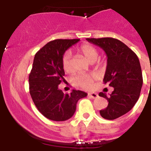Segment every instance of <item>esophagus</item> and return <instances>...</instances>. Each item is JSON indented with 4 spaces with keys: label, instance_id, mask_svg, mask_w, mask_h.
Wrapping results in <instances>:
<instances>
[{
    "label": "esophagus",
    "instance_id": "1",
    "mask_svg": "<svg viewBox=\"0 0 151 151\" xmlns=\"http://www.w3.org/2000/svg\"><path fill=\"white\" fill-rule=\"evenodd\" d=\"M88 96L91 97V98H93V99H94V98H97V97H98V94H97V93H94V92H92V93H88Z\"/></svg>",
    "mask_w": 151,
    "mask_h": 151
}]
</instances>
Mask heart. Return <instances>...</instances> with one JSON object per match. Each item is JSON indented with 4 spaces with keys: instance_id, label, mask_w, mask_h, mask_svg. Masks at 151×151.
I'll list each match as a JSON object with an SVG mask.
<instances>
[{
    "instance_id": "heart-1",
    "label": "heart",
    "mask_w": 151,
    "mask_h": 151,
    "mask_svg": "<svg viewBox=\"0 0 151 151\" xmlns=\"http://www.w3.org/2000/svg\"><path fill=\"white\" fill-rule=\"evenodd\" d=\"M78 50L91 63L94 62L98 56V51L97 49L92 45H87V44L81 45L78 48ZM62 65L64 71L66 73H71L73 70V66H72L69 53H66L63 55L62 59ZM94 76H93L87 74H78L73 78V82L75 85L78 87L84 89H91L94 86Z\"/></svg>"
}]
</instances>
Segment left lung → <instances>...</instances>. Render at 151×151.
<instances>
[{"label":"left lung","mask_w":151,"mask_h":151,"mask_svg":"<svg viewBox=\"0 0 151 151\" xmlns=\"http://www.w3.org/2000/svg\"><path fill=\"white\" fill-rule=\"evenodd\" d=\"M99 46L107 57L104 82L114 90L110 96L100 92L107 100L106 108L100 110L103 118L113 120L132 109L138 101L143 84L142 72L138 56L122 41L113 38H86Z\"/></svg>","instance_id":"obj_1"}]
</instances>
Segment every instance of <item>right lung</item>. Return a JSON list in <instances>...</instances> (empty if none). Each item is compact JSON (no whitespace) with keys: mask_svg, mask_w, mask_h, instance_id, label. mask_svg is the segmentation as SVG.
Segmentation results:
<instances>
[{"mask_svg":"<svg viewBox=\"0 0 151 151\" xmlns=\"http://www.w3.org/2000/svg\"><path fill=\"white\" fill-rule=\"evenodd\" d=\"M79 39H56L40 49L35 55L32 69L29 76V93L38 111L53 121H65L71 118L76 104L87 93L73 90L64 94L58 88L64 82L62 65L64 53Z\"/></svg>","mask_w":151,"mask_h":151,"instance_id":"obj_1","label":"right lung"}]
</instances>
